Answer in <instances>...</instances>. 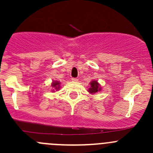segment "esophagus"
I'll return each mask as SVG.
<instances>
[{
	"label": "esophagus",
	"instance_id": "1",
	"mask_svg": "<svg viewBox=\"0 0 153 153\" xmlns=\"http://www.w3.org/2000/svg\"><path fill=\"white\" fill-rule=\"evenodd\" d=\"M72 81H73V82H76V81H78V78H72Z\"/></svg>",
	"mask_w": 153,
	"mask_h": 153
}]
</instances>
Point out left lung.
Instances as JSON below:
<instances>
[{
	"instance_id": "obj_1",
	"label": "left lung",
	"mask_w": 153,
	"mask_h": 153,
	"mask_svg": "<svg viewBox=\"0 0 153 153\" xmlns=\"http://www.w3.org/2000/svg\"><path fill=\"white\" fill-rule=\"evenodd\" d=\"M89 92L91 94H95V92H98V91L101 90V87H100L99 84L97 81H92L90 82V88L89 89Z\"/></svg>"
}]
</instances>
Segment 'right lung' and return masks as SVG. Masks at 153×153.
<instances>
[{
  "instance_id": "1",
  "label": "right lung",
  "mask_w": 153,
  "mask_h": 153,
  "mask_svg": "<svg viewBox=\"0 0 153 153\" xmlns=\"http://www.w3.org/2000/svg\"><path fill=\"white\" fill-rule=\"evenodd\" d=\"M52 87L55 88L56 90H58V89H59V88H60V82L58 81H53V83L52 84Z\"/></svg>"
}]
</instances>
